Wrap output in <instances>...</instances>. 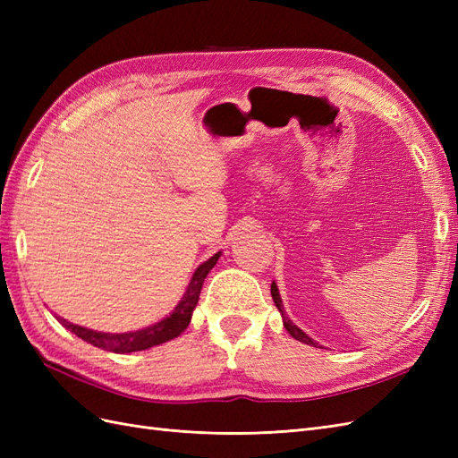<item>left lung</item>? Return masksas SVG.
Masks as SVG:
<instances>
[{"instance_id": "8db88e82", "label": "left lung", "mask_w": 458, "mask_h": 458, "mask_svg": "<svg viewBox=\"0 0 458 458\" xmlns=\"http://www.w3.org/2000/svg\"><path fill=\"white\" fill-rule=\"evenodd\" d=\"M271 296H273V301H275V306H276V310L281 311V317H283V325H284V328L288 330V335L293 336V338H296L298 342H303V344H308V345H315L317 348V342L313 340V338H310L306 332H303L301 328H298L293 321H290V317L286 315V311H284V308H283V300H281V294H279V288H276V283L273 281L271 283ZM318 348H321V345H318Z\"/></svg>"}]
</instances>
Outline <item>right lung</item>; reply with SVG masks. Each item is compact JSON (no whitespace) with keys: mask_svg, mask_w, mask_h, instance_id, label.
Returning a JSON list of instances; mask_svg holds the SVG:
<instances>
[{"mask_svg":"<svg viewBox=\"0 0 458 458\" xmlns=\"http://www.w3.org/2000/svg\"><path fill=\"white\" fill-rule=\"evenodd\" d=\"M219 256H221V252L214 254L210 259L200 263V266L195 269V273H192L185 294L182 300L177 301L174 311L155 325L140 328V330H131V332H116V335H113V332H97V330H91L86 327L74 325L71 321H66V318H63V317H57V321L64 328L71 330L72 335H76L78 338L95 345V348H101L105 352H113V353L143 352V350L152 348V345H160L164 342H170L182 335V332L189 327L192 311H195L197 303H199L200 288L204 284L206 275L210 273V269L216 266Z\"/></svg>","mask_w":458,"mask_h":458,"instance_id":"add662e5","label":"right lung"}]
</instances>
